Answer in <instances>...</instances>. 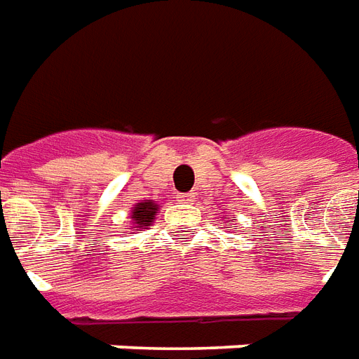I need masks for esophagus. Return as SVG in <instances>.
<instances>
[{"instance_id": "obj_1", "label": "esophagus", "mask_w": 359, "mask_h": 359, "mask_svg": "<svg viewBox=\"0 0 359 359\" xmlns=\"http://www.w3.org/2000/svg\"><path fill=\"white\" fill-rule=\"evenodd\" d=\"M175 199L180 201V203H193V201H195V195H193V193H177Z\"/></svg>"}]
</instances>
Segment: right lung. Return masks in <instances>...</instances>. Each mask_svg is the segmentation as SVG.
<instances>
[{"label":"right lung","mask_w":359,"mask_h":359,"mask_svg":"<svg viewBox=\"0 0 359 359\" xmlns=\"http://www.w3.org/2000/svg\"><path fill=\"white\" fill-rule=\"evenodd\" d=\"M158 210V205L152 203V201H147V203H137L133 208V220L137 228H143V226H149L151 222H154V215Z\"/></svg>","instance_id":"add662e5"}]
</instances>
